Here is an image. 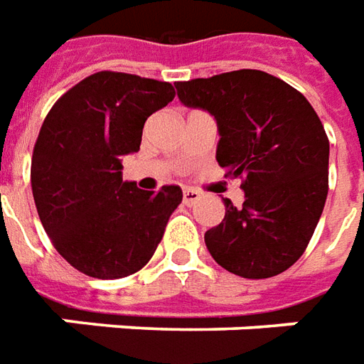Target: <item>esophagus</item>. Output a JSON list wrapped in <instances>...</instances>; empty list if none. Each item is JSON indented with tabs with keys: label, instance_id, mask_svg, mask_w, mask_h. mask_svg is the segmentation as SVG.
<instances>
[{
	"label": "esophagus",
	"instance_id": "esophagus-1",
	"mask_svg": "<svg viewBox=\"0 0 364 364\" xmlns=\"http://www.w3.org/2000/svg\"><path fill=\"white\" fill-rule=\"evenodd\" d=\"M200 199V193L195 189H185L183 191V203L187 205V207H193L197 200Z\"/></svg>",
	"mask_w": 364,
	"mask_h": 364
}]
</instances>
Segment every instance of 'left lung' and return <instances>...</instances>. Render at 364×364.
Returning a JSON list of instances; mask_svg holds the SVG:
<instances>
[{
    "mask_svg": "<svg viewBox=\"0 0 364 364\" xmlns=\"http://www.w3.org/2000/svg\"><path fill=\"white\" fill-rule=\"evenodd\" d=\"M185 106L218 124L217 161L242 179V207L205 232L210 256L250 279L278 276L306 252L329 191V139L314 106L294 86L240 68L177 82Z\"/></svg>",
    "mask_w": 364,
    "mask_h": 364,
    "instance_id": "8db88e82",
    "label": "left lung"
}]
</instances>
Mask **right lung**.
<instances>
[{
	"label": "right lung",
	"instance_id": "right-lung-1",
	"mask_svg": "<svg viewBox=\"0 0 364 364\" xmlns=\"http://www.w3.org/2000/svg\"><path fill=\"white\" fill-rule=\"evenodd\" d=\"M173 98L169 82L100 70L63 94L41 126L35 207L57 252L90 278L141 270L181 203L179 185L144 191L122 181V156L138 151L146 120Z\"/></svg>",
	"mask_w": 364,
	"mask_h": 364
}]
</instances>
